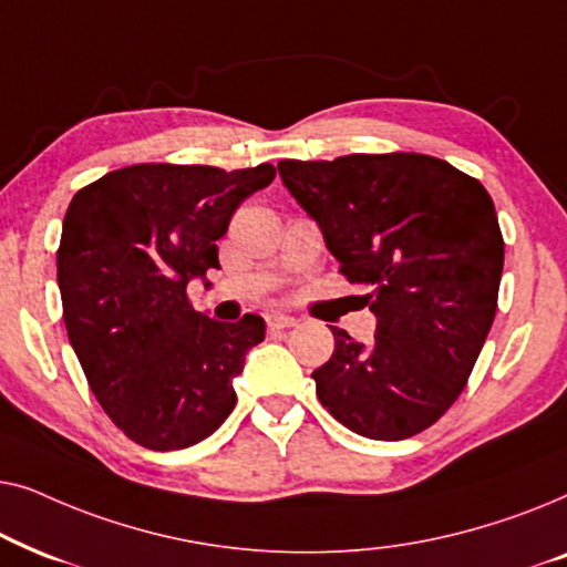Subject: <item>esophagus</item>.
I'll use <instances>...</instances> for the list:
<instances>
[{
  "instance_id": "obj_1",
  "label": "esophagus",
  "mask_w": 567,
  "mask_h": 567,
  "mask_svg": "<svg viewBox=\"0 0 567 567\" xmlns=\"http://www.w3.org/2000/svg\"><path fill=\"white\" fill-rule=\"evenodd\" d=\"M266 324H268V330H286V328H293V324H297V320H293L291 315H286V312H270L268 317H266Z\"/></svg>"
}]
</instances>
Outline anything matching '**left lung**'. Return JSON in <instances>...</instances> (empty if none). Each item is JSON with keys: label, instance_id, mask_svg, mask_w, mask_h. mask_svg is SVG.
Listing matches in <instances>:
<instances>
[{"label": "left lung", "instance_id": "8db88e82", "mask_svg": "<svg viewBox=\"0 0 567 567\" xmlns=\"http://www.w3.org/2000/svg\"><path fill=\"white\" fill-rule=\"evenodd\" d=\"M278 175L377 315L371 346L332 328L336 351L312 371L317 398L359 436H415L460 398L498 309L493 198L415 152L284 159Z\"/></svg>", "mask_w": 567, "mask_h": 567}]
</instances>
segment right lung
I'll list each match as a JSON object with an SVG mask.
<instances>
[{"mask_svg": "<svg viewBox=\"0 0 567 567\" xmlns=\"http://www.w3.org/2000/svg\"><path fill=\"white\" fill-rule=\"evenodd\" d=\"M276 167L131 165L76 190L56 252L64 322L90 390L138 446L198 444L235 410V377L266 322H216L190 307L219 268L231 214Z\"/></svg>", "mask_w": 567, "mask_h": 567, "instance_id": "1", "label": "right lung"}]
</instances>
